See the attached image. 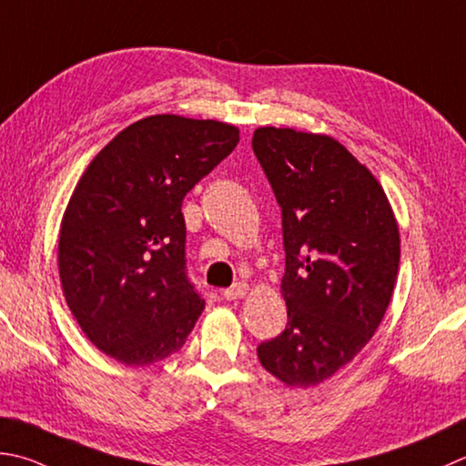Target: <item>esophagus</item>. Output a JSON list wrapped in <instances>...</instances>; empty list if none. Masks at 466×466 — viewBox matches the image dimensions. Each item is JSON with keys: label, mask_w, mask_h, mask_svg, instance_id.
Segmentation results:
<instances>
[{"label": "esophagus", "mask_w": 466, "mask_h": 466, "mask_svg": "<svg viewBox=\"0 0 466 466\" xmlns=\"http://www.w3.org/2000/svg\"><path fill=\"white\" fill-rule=\"evenodd\" d=\"M248 285L246 282H234V285L230 289L224 290V297L228 300H236V299H244L246 295H248Z\"/></svg>", "instance_id": "1"}]
</instances>
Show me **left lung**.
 Wrapping results in <instances>:
<instances>
[{"label": "left lung", "instance_id": "8db88e82", "mask_svg": "<svg viewBox=\"0 0 466 466\" xmlns=\"http://www.w3.org/2000/svg\"><path fill=\"white\" fill-rule=\"evenodd\" d=\"M252 147L282 209L289 323L258 345L289 388L335 376L376 333L394 293L400 228L373 173L329 135L258 127Z\"/></svg>", "mask_w": 466, "mask_h": 466}]
</instances>
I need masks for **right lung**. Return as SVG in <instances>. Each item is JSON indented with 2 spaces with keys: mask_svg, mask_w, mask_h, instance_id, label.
<instances>
[{
  "mask_svg": "<svg viewBox=\"0 0 466 466\" xmlns=\"http://www.w3.org/2000/svg\"><path fill=\"white\" fill-rule=\"evenodd\" d=\"M240 129L214 118L153 115L88 163L58 236L62 293L105 355L143 368L181 350L204 311L186 277L181 202L228 157Z\"/></svg>",
  "mask_w": 466,
  "mask_h": 466,
  "instance_id": "obj_1",
  "label": "right lung"
}]
</instances>
